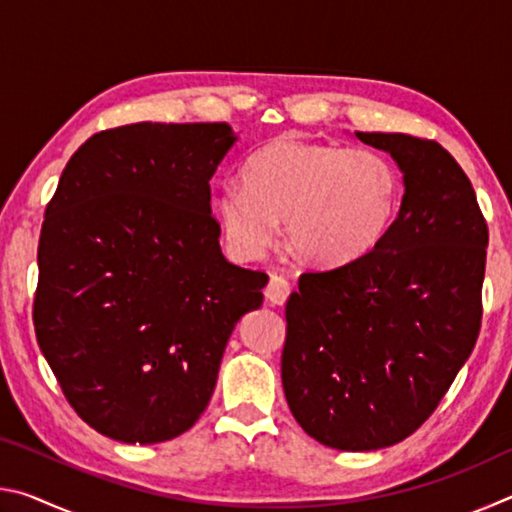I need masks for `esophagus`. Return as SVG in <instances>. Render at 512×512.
<instances>
[{"mask_svg": "<svg viewBox=\"0 0 512 512\" xmlns=\"http://www.w3.org/2000/svg\"><path fill=\"white\" fill-rule=\"evenodd\" d=\"M266 300L273 302V305H284L287 298L291 296V284L280 275H271V280L266 284Z\"/></svg>", "mask_w": 512, "mask_h": 512, "instance_id": "34e87169", "label": "esophagus"}]
</instances>
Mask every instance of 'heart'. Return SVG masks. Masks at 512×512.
I'll use <instances>...</instances> for the list:
<instances>
[{
    "mask_svg": "<svg viewBox=\"0 0 512 512\" xmlns=\"http://www.w3.org/2000/svg\"><path fill=\"white\" fill-rule=\"evenodd\" d=\"M241 185H225L214 201L230 244L262 257L284 221L293 253L316 266H345L375 250L402 198L400 173L384 153L291 135L250 155Z\"/></svg>",
    "mask_w": 512,
    "mask_h": 512,
    "instance_id": "b5f03b06",
    "label": "heart"
}]
</instances>
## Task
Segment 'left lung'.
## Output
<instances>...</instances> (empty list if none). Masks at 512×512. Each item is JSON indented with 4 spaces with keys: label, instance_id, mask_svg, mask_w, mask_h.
Segmentation results:
<instances>
[{
    "label": "left lung",
    "instance_id": "8db88e82",
    "mask_svg": "<svg viewBox=\"0 0 512 512\" xmlns=\"http://www.w3.org/2000/svg\"><path fill=\"white\" fill-rule=\"evenodd\" d=\"M404 173L400 214L375 250L300 275L287 300L282 386L311 438L391 447L436 411L481 329L488 223L449 151L404 133H357Z\"/></svg>",
    "mask_w": 512,
    "mask_h": 512
}]
</instances>
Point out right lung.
Here are the masks:
<instances>
[{
	"label": "right lung",
	"mask_w": 512,
	"mask_h": 512,
	"mask_svg": "<svg viewBox=\"0 0 512 512\" xmlns=\"http://www.w3.org/2000/svg\"><path fill=\"white\" fill-rule=\"evenodd\" d=\"M228 124H128L63 169L38 244L33 325L81 420L128 445L185 433L207 409L232 329L268 275L230 264L210 178Z\"/></svg>",
	"instance_id": "add662e5"
}]
</instances>
